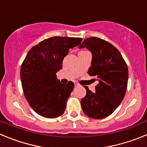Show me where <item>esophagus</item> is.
Returning a JSON list of instances; mask_svg holds the SVG:
<instances>
[{
	"mask_svg": "<svg viewBox=\"0 0 147 147\" xmlns=\"http://www.w3.org/2000/svg\"><path fill=\"white\" fill-rule=\"evenodd\" d=\"M74 85L75 87H78V86H80V84L78 82H74Z\"/></svg>",
	"mask_w": 147,
	"mask_h": 147,
	"instance_id": "esophagus-1",
	"label": "esophagus"
}]
</instances>
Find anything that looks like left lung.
<instances>
[{"instance_id": "obj_1", "label": "left lung", "mask_w": 147, "mask_h": 147, "mask_svg": "<svg viewBox=\"0 0 147 147\" xmlns=\"http://www.w3.org/2000/svg\"><path fill=\"white\" fill-rule=\"evenodd\" d=\"M91 52V66L88 74L98 82L96 92L88 88L81 100L83 112L95 119L106 118L120 105L125 96L128 82V67L119 50L110 42L98 38L85 39L79 49Z\"/></svg>"}]
</instances>
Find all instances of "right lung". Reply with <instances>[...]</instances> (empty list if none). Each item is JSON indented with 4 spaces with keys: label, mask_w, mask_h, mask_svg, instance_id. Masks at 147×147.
<instances>
[{
    "label": "right lung",
    "mask_w": 147,
    "mask_h": 147,
    "mask_svg": "<svg viewBox=\"0 0 147 147\" xmlns=\"http://www.w3.org/2000/svg\"><path fill=\"white\" fill-rule=\"evenodd\" d=\"M79 37H53L34 45L21 65L20 79L26 98L35 112L49 119L64 113L74 88L73 82L62 84L56 74L70 49L81 43Z\"/></svg>",
    "instance_id": "1"
}]
</instances>
